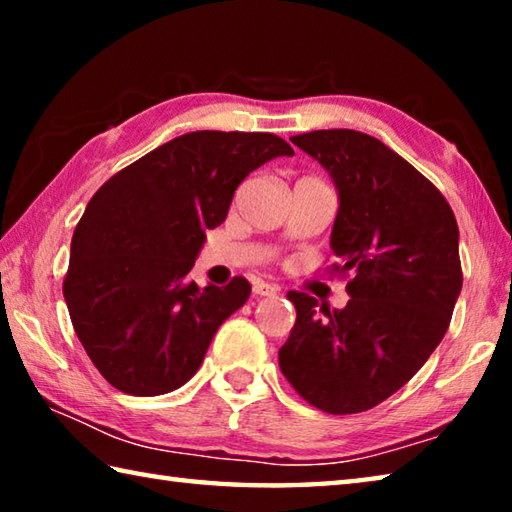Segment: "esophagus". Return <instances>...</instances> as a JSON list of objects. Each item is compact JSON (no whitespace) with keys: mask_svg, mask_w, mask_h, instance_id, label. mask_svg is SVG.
<instances>
[{"mask_svg":"<svg viewBox=\"0 0 512 512\" xmlns=\"http://www.w3.org/2000/svg\"><path fill=\"white\" fill-rule=\"evenodd\" d=\"M280 291L275 287V284H268V282H262V280H257V282H253V293L255 296H264V298H271V296H275V293Z\"/></svg>","mask_w":512,"mask_h":512,"instance_id":"34e87169","label":"esophagus"}]
</instances>
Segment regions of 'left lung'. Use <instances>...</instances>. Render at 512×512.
Wrapping results in <instances>:
<instances>
[{
    "mask_svg": "<svg viewBox=\"0 0 512 512\" xmlns=\"http://www.w3.org/2000/svg\"><path fill=\"white\" fill-rule=\"evenodd\" d=\"M291 142L339 189V262L325 271L348 277L350 300L332 311L289 291L296 325L280 370L316 409L361 413L400 391L443 341L463 287L456 216L440 189L377 137L332 128Z\"/></svg>",
    "mask_w": 512,
    "mask_h": 512,
    "instance_id": "1",
    "label": "left lung"
}]
</instances>
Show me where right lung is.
I'll return each mask as SVG.
<instances>
[{
	"mask_svg": "<svg viewBox=\"0 0 512 512\" xmlns=\"http://www.w3.org/2000/svg\"><path fill=\"white\" fill-rule=\"evenodd\" d=\"M277 155L293 149L273 133H187L117 171L90 198L63 296L85 352L117 391H176L248 300L246 277L201 289L187 273L241 180Z\"/></svg>",
	"mask_w": 512,
	"mask_h": 512,
	"instance_id": "obj_1",
	"label": "right lung"
}]
</instances>
